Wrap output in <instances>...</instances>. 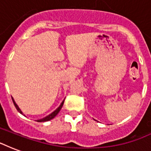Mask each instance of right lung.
<instances>
[{"mask_svg":"<svg viewBox=\"0 0 151 151\" xmlns=\"http://www.w3.org/2000/svg\"><path fill=\"white\" fill-rule=\"evenodd\" d=\"M12 101H13V103H14V105H15V108L17 109V110L19 111V112L20 113V114H23V113L22 112V110H20V108L19 107V106L16 104V103L15 102V100H14V99L12 98ZM63 103H64V100L61 103V104H60V106H59V107L57 108L56 110H54L53 112L51 113L50 114L48 115V116H46V117H43V118H41V119H39V120H37V122H48V121H50V120H52V118H54L55 116H56L57 114H58V113L60 111V110H61V108L62 106H63Z\"/></svg>","mask_w":151,"mask_h":151,"instance_id":"right-lung-1","label":"right lung"}]
</instances>
